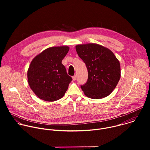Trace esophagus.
<instances>
[{"label": "esophagus", "mask_w": 150, "mask_h": 150, "mask_svg": "<svg viewBox=\"0 0 150 150\" xmlns=\"http://www.w3.org/2000/svg\"><path fill=\"white\" fill-rule=\"evenodd\" d=\"M76 75H74L72 76V79L73 81H75L76 80Z\"/></svg>", "instance_id": "obj_1"}]
</instances>
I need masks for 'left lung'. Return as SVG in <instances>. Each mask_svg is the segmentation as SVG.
I'll use <instances>...</instances> for the list:
<instances>
[{
	"mask_svg": "<svg viewBox=\"0 0 150 150\" xmlns=\"http://www.w3.org/2000/svg\"><path fill=\"white\" fill-rule=\"evenodd\" d=\"M76 52L87 67V82L81 85L85 95L100 99L110 95L120 78V65L113 53L103 46L89 43L78 45Z\"/></svg>",
	"mask_w": 150,
	"mask_h": 150,
	"instance_id": "8db88e82",
	"label": "left lung"
}]
</instances>
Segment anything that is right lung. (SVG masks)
I'll list each match as a JSON object with an SVG mask.
<instances>
[{"mask_svg":"<svg viewBox=\"0 0 150 150\" xmlns=\"http://www.w3.org/2000/svg\"><path fill=\"white\" fill-rule=\"evenodd\" d=\"M69 50L67 46L49 47L31 61L27 71L28 82L39 98L54 101L65 95L72 79L62 61Z\"/></svg>","mask_w":150,"mask_h":150,"instance_id":"right-lung-1","label":"right lung"}]
</instances>
